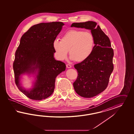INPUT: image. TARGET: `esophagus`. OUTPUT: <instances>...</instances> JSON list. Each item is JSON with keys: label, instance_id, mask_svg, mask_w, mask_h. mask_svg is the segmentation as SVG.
<instances>
[{"label": "esophagus", "instance_id": "obj_1", "mask_svg": "<svg viewBox=\"0 0 134 134\" xmlns=\"http://www.w3.org/2000/svg\"><path fill=\"white\" fill-rule=\"evenodd\" d=\"M66 67L67 68H71L72 67V66L71 65H69V64H67L66 65Z\"/></svg>", "mask_w": 134, "mask_h": 134}]
</instances>
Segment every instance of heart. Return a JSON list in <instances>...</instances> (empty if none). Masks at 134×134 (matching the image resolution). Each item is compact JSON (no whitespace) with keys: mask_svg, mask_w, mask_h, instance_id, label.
I'll return each mask as SVG.
<instances>
[{"mask_svg":"<svg viewBox=\"0 0 134 134\" xmlns=\"http://www.w3.org/2000/svg\"><path fill=\"white\" fill-rule=\"evenodd\" d=\"M53 45L58 60H65L69 51L71 60L82 62L93 53L95 38L93 34L88 31L71 29L62 36L61 40L56 39L53 41Z\"/></svg>","mask_w":134,"mask_h":134,"instance_id":"obj_1","label":"heart"}]
</instances>
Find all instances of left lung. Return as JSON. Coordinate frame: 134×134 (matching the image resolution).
<instances>
[{"mask_svg": "<svg viewBox=\"0 0 134 134\" xmlns=\"http://www.w3.org/2000/svg\"><path fill=\"white\" fill-rule=\"evenodd\" d=\"M71 27L91 30L95 38L93 52L88 59L74 65L78 76L73 83L76 93L81 97L91 98L105 90L114 70V53L110 39L93 21L73 23Z\"/></svg>", "mask_w": 134, "mask_h": 134, "instance_id": "obj_1", "label": "left lung"}]
</instances>
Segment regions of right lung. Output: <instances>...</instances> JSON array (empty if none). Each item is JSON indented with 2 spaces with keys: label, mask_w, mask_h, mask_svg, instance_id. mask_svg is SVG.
Returning <instances> with one entry per match:
<instances>
[{
  "label": "right lung",
  "mask_w": 134,
  "mask_h": 134,
  "mask_svg": "<svg viewBox=\"0 0 134 134\" xmlns=\"http://www.w3.org/2000/svg\"><path fill=\"white\" fill-rule=\"evenodd\" d=\"M64 25L59 21L35 24L21 37L13 63L15 83L31 99L41 100L50 96L55 88V78L66 69L64 63L55 59L53 45ZM25 74L35 75L30 89L21 85V76Z\"/></svg>",
  "instance_id": "add662e5"
}]
</instances>
